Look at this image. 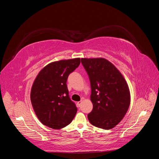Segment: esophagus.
<instances>
[{
    "instance_id": "1",
    "label": "esophagus",
    "mask_w": 159,
    "mask_h": 159,
    "mask_svg": "<svg viewBox=\"0 0 159 159\" xmlns=\"http://www.w3.org/2000/svg\"><path fill=\"white\" fill-rule=\"evenodd\" d=\"M81 103H82V102H81V101H80V102H78V103H77V105H78V107H80V105H81Z\"/></svg>"
}]
</instances>
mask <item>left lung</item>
Here are the masks:
<instances>
[{
	"label": "left lung",
	"mask_w": 159,
	"mask_h": 159,
	"mask_svg": "<svg viewBox=\"0 0 159 159\" xmlns=\"http://www.w3.org/2000/svg\"><path fill=\"white\" fill-rule=\"evenodd\" d=\"M90 81L93 109L88 115L93 125L111 129L121 121L130 105L128 85L120 71L105 58H81Z\"/></svg>",
	"instance_id": "8db88e82"
}]
</instances>
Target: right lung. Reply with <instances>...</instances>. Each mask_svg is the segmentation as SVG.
<instances>
[{
    "instance_id": "right-lung-1",
    "label": "right lung",
    "mask_w": 159,
    "mask_h": 159,
    "mask_svg": "<svg viewBox=\"0 0 159 159\" xmlns=\"http://www.w3.org/2000/svg\"><path fill=\"white\" fill-rule=\"evenodd\" d=\"M80 64V58L54 61L45 66L34 81L30 99L37 117L44 125L64 128L72 121L76 105L67 87L69 75Z\"/></svg>"
}]
</instances>
